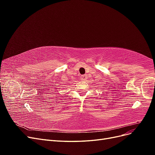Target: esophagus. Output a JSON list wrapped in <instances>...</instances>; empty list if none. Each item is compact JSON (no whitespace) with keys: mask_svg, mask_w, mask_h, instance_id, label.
I'll list each match as a JSON object with an SVG mask.
<instances>
[{"mask_svg":"<svg viewBox=\"0 0 155 155\" xmlns=\"http://www.w3.org/2000/svg\"><path fill=\"white\" fill-rule=\"evenodd\" d=\"M80 79L81 80L85 81L87 79V75H81V76H80Z\"/></svg>","mask_w":155,"mask_h":155,"instance_id":"34e87169","label":"esophagus"}]
</instances>
